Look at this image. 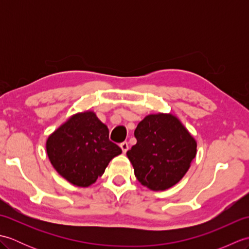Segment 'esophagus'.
Returning a JSON list of instances; mask_svg holds the SVG:
<instances>
[{"label": "esophagus", "instance_id": "obj_1", "mask_svg": "<svg viewBox=\"0 0 249 249\" xmlns=\"http://www.w3.org/2000/svg\"><path fill=\"white\" fill-rule=\"evenodd\" d=\"M120 147H121L122 152H123L125 154V153L127 152V150H128V143H127V142H122V143L120 144Z\"/></svg>", "mask_w": 249, "mask_h": 249}]
</instances>
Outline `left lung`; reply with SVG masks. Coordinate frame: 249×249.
Returning <instances> with one entry per match:
<instances>
[{"label":"left lung","mask_w":249,"mask_h":249,"mask_svg":"<svg viewBox=\"0 0 249 249\" xmlns=\"http://www.w3.org/2000/svg\"><path fill=\"white\" fill-rule=\"evenodd\" d=\"M137 143L127 151L135 176L154 192L178 184L197 155V141L172 113L146 115L135 129Z\"/></svg>","instance_id":"obj_1"}]
</instances>
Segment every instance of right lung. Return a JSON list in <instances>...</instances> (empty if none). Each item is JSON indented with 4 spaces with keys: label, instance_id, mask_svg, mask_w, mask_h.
Returning a JSON list of instances; mask_svg holds the SVG:
<instances>
[{
    "label": "right lung",
    "instance_id": "1",
    "mask_svg": "<svg viewBox=\"0 0 249 249\" xmlns=\"http://www.w3.org/2000/svg\"><path fill=\"white\" fill-rule=\"evenodd\" d=\"M51 165L67 182L89 187L122 150L109 140V129L94 111L68 118L46 141Z\"/></svg>",
    "mask_w": 249,
    "mask_h": 249
}]
</instances>
